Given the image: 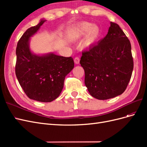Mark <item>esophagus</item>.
I'll use <instances>...</instances> for the list:
<instances>
[{
    "label": "esophagus",
    "instance_id": "34e87169",
    "mask_svg": "<svg viewBox=\"0 0 147 147\" xmlns=\"http://www.w3.org/2000/svg\"><path fill=\"white\" fill-rule=\"evenodd\" d=\"M74 63L76 64H78L79 63H80V59L78 58V57H76L74 59Z\"/></svg>",
    "mask_w": 147,
    "mask_h": 147
}]
</instances>
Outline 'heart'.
<instances>
[{
    "label": "heart",
    "mask_w": 147,
    "mask_h": 147,
    "mask_svg": "<svg viewBox=\"0 0 147 147\" xmlns=\"http://www.w3.org/2000/svg\"><path fill=\"white\" fill-rule=\"evenodd\" d=\"M101 28L97 24L88 21L81 22L72 29L70 37L74 40H79L84 37L80 47L83 50H88L94 46L99 40L101 34Z\"/></svg>",
    "instance_id": "obj_1"
}]
</instances>
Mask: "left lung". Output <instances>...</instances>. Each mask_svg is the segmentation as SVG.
I'll use <instances>...</instances> for the list:
<instances>
[{"mask_svg":"<svg viewBox=\"0 0 147 147\" xmlns=\"http://www.w3.org/2000/svg\"><path fill=\"white\" fill-rule=\"evenodd\" d=\"M80 63L84 70V84L92 97L106 100L121 95L134 67L130 41L119 26L111 22L106 36L83 52Z\"/></svg>","mask_w":147,"mask_h":147,"instance_id":"left-lung-1","label":"left lung"}]
</instances>
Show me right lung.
<instances>
[{"label":"right lung","mask_w":147,"mask_h":147,"mask_svg":"<svg viewBox=\"0 0 147 147\" xmlns=\"http://www.w3.org/2000/svg\"><path fill=\"white\" fill-rule=\"evenodd\" d=\"M46 20L29 28L18 42L15 73L18 80L29 98L42 102L56 99L63 90L66 75L74 67L72 57L53 53L35 54L30 48V38Z\"/></svg>","instance_id":"obj_1"}]
</instances>
